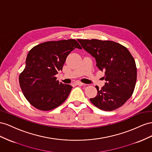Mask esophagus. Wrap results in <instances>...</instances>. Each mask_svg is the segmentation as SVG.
<instances>
[{
  "mask_svg": "<svg viewBox=\"0 0 152 152\" xmlns=\"http://www.w3.org/2000/svg\"><path fill=\"white\" fill-rule=\"evenodd\" d=\"M76 84L77 85H78V86H83V85H84L83 83H81V82H80V81H77V82H76Z\"/></svg>",
  "mask_w": 152,
  "mask_h": 152,
  "instance_id": "34e87169",
  "label": "esophagus"
}]
</instances>
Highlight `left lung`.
I'll return each mask as SVG.
<instances>
[{
	"label": "left lung",
	"mask_w": 152,
	"mask_h": 152,
	"mask_svg": "<svg viewBox=\"0 0 152 152\" xmlns=\"http://www.w3.org/2000/svg\"><path fill=\"white\" fill-rule=\"evenodd\" d=\"M83 48L96 60V66L104 72L106 82L97 95L90 99L103 111H111L123 106L132 96L137 80L135 60L126 47L112 41L77 39Z\"/></svg>",
	"instance_id": "1"
}]
</instances>
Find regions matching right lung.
<instances>
[{
  "label": "right lung",
  "mask_w": 152,
  "mask_h": 152,
  "mask_svg": "<svg viewBox=\"0 0 152 152\" xmlns=\"http://www.w3.org/2000/svg\"><path fill=\"white\" fill-rule=\"evenodd\" d=\"M75 48H82L71 39L42 42L29 51L19 83L25 97L34 107L49 111L66 100L72 86L60 83L55 75L62 71L68 55Z\"/></svg>",
  "instance_id": "obj_1"
}]
</instances>
